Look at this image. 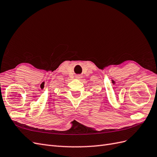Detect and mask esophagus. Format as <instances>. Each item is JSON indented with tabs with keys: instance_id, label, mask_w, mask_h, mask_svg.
Wrapping results in <instances>:
<instances>
[{
	"instance_id": "obj_1",
	"label": "esophagus",
	"mask_w": 157,
	"mask_h": 157,
	"mask_svg": "<svg viewBox=\"0 0 157 157\" xmlns=\"http://www.w3.org/2000/svg\"><path fill=\"white\" fill-rule=\"evenodd\" d=\"M77 78H80V75H78L77 77Z\"/></svg>"
}]
</instances>
